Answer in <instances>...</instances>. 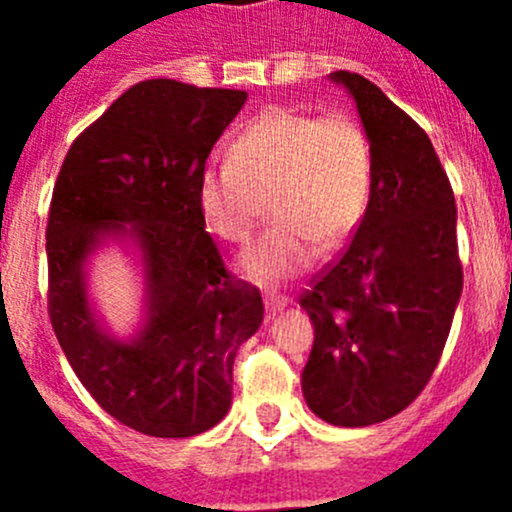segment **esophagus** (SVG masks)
I'll return each instance as SVG.
<instances>
[{
    "label": "esophagus",
    "mask_w": 512,
    "mask_h": 512,
    "mask_svg": "<svg viewBox=\"0 0 512 512\" xmlns=\"http://www.w3.org/2000/svg\"><path fill=\"white\" fill-rule=\"evenodd\" d=\"M287 304H289V297H285V294H267V297H265V307H267V312H270V314L282 312Z\"/></svg>",
    "instance_id": "obj_1"
}]
</instances>
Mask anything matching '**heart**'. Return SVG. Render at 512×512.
Instances as JSON below:
<instances>
[{"mask_svg":"<svg viewBox=\"0 0 512 512\" xmlns=\"http://www.w3.org/2000/svg\"><path fill=\"white\" fill-rule=\"evenodd\" d=\"M371 183V143L356 118L267 108L235 138L230 160L200 173L198 208L220 240L242 245L267 203L275 225L242 252L240 270L270 285L354 235Z\"/></svg>","mask_w":512,"mask_h":512,"instance_id":"heart-1","label":"heart"}]
</instances>
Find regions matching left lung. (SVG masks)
I'll use <instances>...</instances> for the list:
<instances>
[{"mask_svg":"<svg viewBox=\"0 0 512 512\" xmlns=\"http://www.w3.org/2000/svg\"><path fill=\"white\" fill-rule=\"evenodd\" d=\"M371 143L374 183L352 242L304 289L314 324L307 406L332 426L404 411L431 379L461 299L456 198L421 126L361 74L334 71Z\"/></svg>","mask_w":512,"mask_h":512,"instance_id":"8db88e82","label":"left lung"}]
</instances>
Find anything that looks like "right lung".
<instances>
[{
  "instance_id": "right-lung-1",
  "label": "right lung",
  "mask_w": 512,
  "mask_h": 512,
  "mask_svg": "<svg viewBox=\"0 0 512 512\" xmlns=\"http://www.w3.org/2000/svg\"><path fill=\"white\" fill-rule=\"evenodd\" d=\"M247 91L173 79L131 86L66 153L46 225L49 319L81 384L106 414L156 438L220 423L232 364L260 329V289L225 270L198 208L205 160ZM142 250L147 322L128 343L97 324L83 265L101 241Z\"/></svg>"
}]
</instances>
